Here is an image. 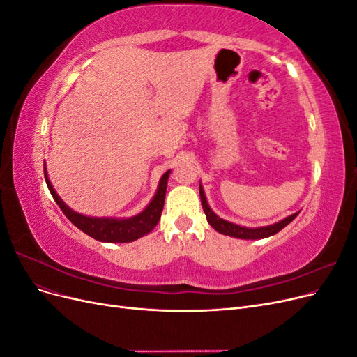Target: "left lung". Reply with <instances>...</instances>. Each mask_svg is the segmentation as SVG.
Segmentation results:
<instances>
[{
	"label": "left lung",
	"instance_id": "8db88e82",
	"mask_svg": "<svg viewBox=\"0 0 357 357\" xmlns=\"http://www.w3.org/2000/svg\"><path fill=\"white\" fill-rule=\"evenodd\" d=\"M199 195H201V204H202V208H204V213L205 215H207V220L208 223L213 226V228L223 234V235H229V236H234V238H241V240H259V238H266V236H271L277 232L282 231L284 226H287L291 220H294L298 213L289 215V218L283 219L282 222L278 223H274V225H269V226H264V228H244V226H240V225H235V223H231L228 220H223L220 219L219 215H215L213 213V210L208 207L207 204V199H205V195H204V190H202V186H199Z\"/></svg>",
	"mask_w": 357,
	"mask_h": 357
}]
</instances>
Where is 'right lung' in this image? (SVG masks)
<instances>
[{"mask_svg": "<svg viewBox=\"0 0 357 357\" xmlns=\"http://www.w3.org/2000/svg\"><path fill=\"white\" fill-rule=\"evenodd\" d=\"M169 172L171 171H167L165 174L162 176L156 195L153 197L152 202L147 205V208L139 214L134 215V218H129V219L88 218V215L75 213L71 208H68L67 205L62 202V199L58 197V193L55 192V189H53V186L50 185V181L47 178L46 168H45V178H46L47 188L52 193L53 199L56 201L62 213L67 215V219L74 226H77L80 231L88 234L89 236H92V238L98 240V241H104V243H131L134 240H138L139 236L149 234L158 225V222L160 219V214H162V208H164Z\"/></svg>", "mask_w": 357, "mask_h": 357, "instance_id": "add662e5", "label": "right lung"}]
</instances>
